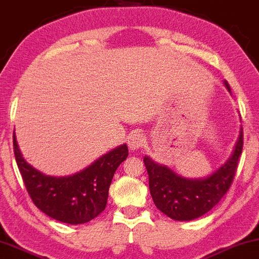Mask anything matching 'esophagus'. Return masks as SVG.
<instances>
[{
  "mask_svg": "<svg viewBox=\"0 0 259 259\" xmlns=\"http://www.w3.org/2000/svg\"><path fill=\"white\" fill-rule=\"evenodd\" d=\"M127 144H128V147L131 151H138L144 147L146 144V137L140 132H136L131 134L128 140H127Z\"/></svg>",
  "mask_w": 259,
  "mask_h": 259,
  "instance_id": "esophagus-1",
  "label": "esophagus"
}]
</instances>
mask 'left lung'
<instances>
[{
  "label": "left lung",
  "mask_w": 259,
  "mask_h": 259,
  "mask_svg": "<svg viewBox=\"0 0 259 259\" xmlns=\"http://www.w3.org/2000/svg\"><path fill=\"white\" fill-rule=\"evenodd\" d=\"M224 85L231 93L227 80H224ZM242 148L243 128L241 127L229 159L204 179H186L167 166L145 156L149 192L156 208L175 221H192L211 210L230 188Z\"/></svg>",
  "instance_id": "obj_1"
}]
</instances>
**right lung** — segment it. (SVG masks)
I'll list each match as a JSON object with an SVG mask.
<instances>
[{"label":"right lung","instance_id":"right-lung-1","mask_svg":"<svg viewBox=\"0 0 259 259\" xmlns=\"http://www.w3.org/2000/svg\"><path fill=\"white\" fill-rule=\"evenodd\" d=\"M14 153L25 188L36 207L59 222L81 224L106 208L112 179L119 164L128 156V148L125 144L118 146L81 171L61 178L43 174L24 160L15 131Z\"/></svg>","mask_w":259,"mask_h":259}]
</instances>
